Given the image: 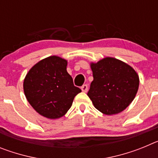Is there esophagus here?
<instances>
[{
    "label": "esophagus",
    "mask_w": 158,
    "mask_h": 158,
    "mask_svg": "<svg viewBox=\"0 0 158 158\" xmlns=\"http://www.w3.org/2000/svg\"><path fill=\"white\" fill-rule=\"evenodd\" d=\"M81 90L84 93H86L88 91V85H84L81 86Z\"/></svg>",
    "instance_id": "34e87169"
}]
</instances>
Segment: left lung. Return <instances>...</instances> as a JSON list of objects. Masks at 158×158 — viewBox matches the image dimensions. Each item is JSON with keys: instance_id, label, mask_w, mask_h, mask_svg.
Instances as JSON below:
<instances>
[{"instance_id": "obj_1", "label": "left lung", "mask_w": 158, "mask_h": 158, "mask_svg": "<svg viewBox=\"0 0 158 158\" xmlns=\"http://www.w3.org/2000/svg\"><path fill=\"white\" fill-rule=\"evenodd\" d=\"M93 81L88 96L104 115L118 114L134 100L139 85L136 71L121 60L107 57L91 62Z\"/></svg>"}]
</instances>
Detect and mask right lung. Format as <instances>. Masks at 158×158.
<instances>
[{"mask_svg": "<svg viewBox=\"0 0 158 158\" xmlns=\"http://www.w3.org/2000/svg\"><path fill=\"white\" fill-rule=\"evenodd\" d=\"M67 60L56 55L47 57L33 65L23 80V92L28 103L47 118L65 115L75 96L81 92L67 72Z\"/></svg>", "mask_w": 158, "mask_h": 158, "instance_id": "obj_1", "label": "right lung"}]
</instances>
